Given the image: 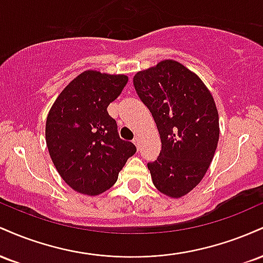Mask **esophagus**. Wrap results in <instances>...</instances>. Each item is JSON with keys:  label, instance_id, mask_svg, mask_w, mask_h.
<instances>
[{"label": "esophagus", "instance_id": "1", "mask_svg": "<svg viewBox=\"0 0 263 263\" xmlns=\"http://www.w3.org/2000/svg\"><path fill=\"white\" fill-rule=\"evenodd\" d=\"M140 142H141V140H140V137H137V136H136V137L134 138V143L136 144V147H140Z\"/></svg>", "mask_w": 263, "mask_h": 263}]
</instances>
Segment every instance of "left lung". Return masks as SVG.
Returning a JSON list of instances; mask_svg holds the SVG:
<instances>
[{
	"instance_id": "obj_1",
	"label": "left lung",
	"mask_w": 263,
	"mask_h": 263,
	"mask_svg": "<svg viewBox=\"0 0 263 263\" xmlns=\"http://www.w3.org/2000/svg\"><path fill=\"white\" fill-rule=\"evenodd\" d=\"M136 92L148 107L162 142L148 163L152 182L171 198H182L201 182L219 141V114L197 74L176 60H162L134 77Z\"/></svg>"
}]
</instances>
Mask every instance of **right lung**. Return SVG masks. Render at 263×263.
Instances as JSON below:
<instances>
[{"label": "right lung", "instance_id": "right-lung-1", "mask_svg": "<svg viewBox=\"0 0 263 263\" xmlns=\"http://www.w3.org/2000/svg\"><path fill=\"white\" fill-rule=\"evenodd\" d=\"M127 81L123 74L85 70L50 107L45 142L59 176L75 192L90 197L106 192L136 153L132 142L120 138L117 123L107 112Z\"/></svg>", "mask_w": 263, "mask_h": 263}]
</instances>
